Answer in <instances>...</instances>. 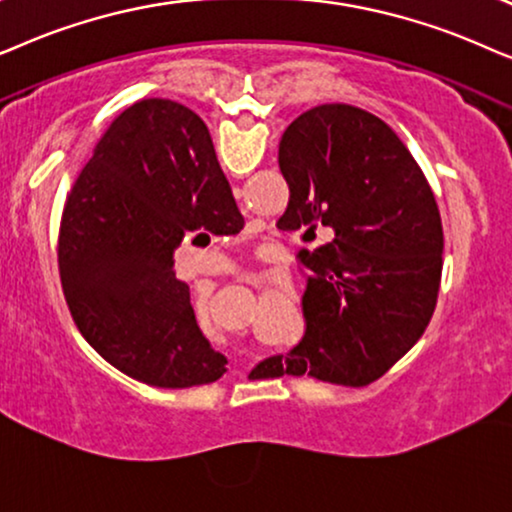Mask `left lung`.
Instances as JSON below:
<instances>
[{
	"instance_id": "obj_1",
	"label": "left lung",
	"mask_w": 512,
	"mask_h": 512,
	"mask_svg": "<svg viewBox=\"0 0 512 512\" xmlns=\"http://www.w3.org/2000/svg\"><path fill=\"white\" fill-rule=\"evenodd\" d=\"M278 166L290 187L278 229L313 241L325 227L332 241L299 250L302 342L255 372L372 384L431 323L442 274L435 196L393 128L342 102L299 114L278 145Z\"/></svg>"
}]
</instances>
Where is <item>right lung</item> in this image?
<instances>
[{"mask_svg":"<svg viewBox=\"0 0 512 512\" xmlns=\"http://www.w3.org/2000/svg\"><path fill=\"white\" fill-rule=\"evenodd\" d=\"M210 133L180 102L140 100L109 124L67 194L58 269L88 344L126 377L159 388L217 381L210 349L177 281L173 250L215 212L234 213Z\"/></svg>","mask_w":512,"mask_h":512,"instance_id":"add662e5","label":"right lung"}]
</instances>
